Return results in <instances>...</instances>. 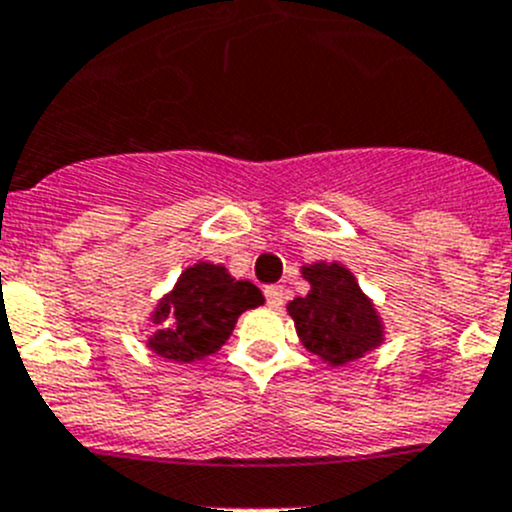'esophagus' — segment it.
<instances>
[{
    "label": "esophagus",
    "mask_w": 512,
    "mask_h": 512,
    "mask_svg": "<svg viewBox=\"0 0 512 512\" xmlns=\"http://www.w3.org/2000/svg\"><path fill=\"white\" fill-rule=\"evenodd\" d=\"M263 293H266V303L271 308L283 306V288L281 286H266L263 288Z\"/></svg>",
    "instance_id": "1"
}]
</instances>
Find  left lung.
<instances>
[{
  "instance_id": "8db88e82",
  "label": "left lung",
  "mask_w": 512,
  "mask_h": 512,
  "mask_svg": "<svg viewBox=\"0 0 512 512\" xmlns=\"http://www.w3.org/2000/svg\"><path fill=\"white\" fill-rule=\"evenodd\" d=\"M306 296L288 301L298 341L328 366H346L386 341V323L373 298L358 286L351 268L338 261L303 263Z\"/></svg>"
}]
</instances>
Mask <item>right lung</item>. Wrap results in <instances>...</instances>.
Returning <instances> with one entry per match:
<instances>
[{"label": "right lung", "instance_id": "add662e5", "mask_svg": "<svg viewBox=\"0 0 512 512\" xmlns=\"http://www.w3.org/2000/svg\"><path fill=\"white\" fill-rule=\"evenodd\" d=\"M261 303L263 293L254 283L236 281L221 263L199 261L184 268L151 308L146 321L154 331L144 343L171 363L204 361L229 341L241 313Z\"/></svg>", "mask_w": 512, "mask_h": 512}]
</instances>
